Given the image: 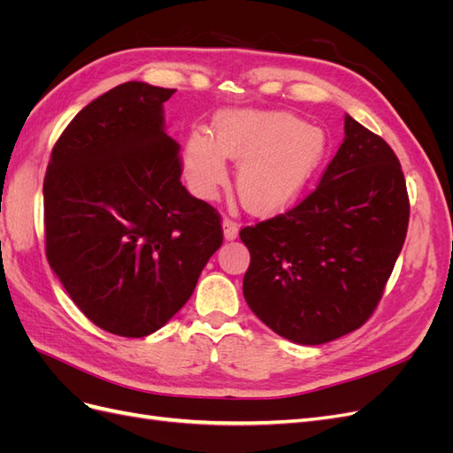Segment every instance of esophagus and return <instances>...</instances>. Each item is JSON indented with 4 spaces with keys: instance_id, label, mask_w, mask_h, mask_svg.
Returning <instances> with one entry per match:
<instances>
[{
    "instance_id": "esophagus-1",
    "label": "esophagus",
    "mask_w": 453,
    "mask_h": 453,
    "mask_svg": "<svg viewBox=\"0 0 453 453\" xmlns=\"http://www.w3.org/2000/svg\"><path fill=\"white\" fill-rule=\"evenodd\" d=\"M223 234L225 240H236L238 238V223L230 221V219H223Z\"/></svg>"
}]
</instances>
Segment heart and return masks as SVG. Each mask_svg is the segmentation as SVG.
Masks as SVG:
<instances>
[{"instance_id": "obj_1", "label": "heart", "mask_w": 453, "mask_h": 453, "mask_svg": "<svg viewBox=\"0 0 453 453\" xmlns=\"http://www.w3.org/2000/svg\"><path fill=\"white\" fill-rule=\"evenodd\" d=\"M326 135L285 111L225 109L213 138L195 132L185 145V175L193 193L213 200L228 181L226 160L238 162L236 188L245 208L272 215L289 208L321 168Z\"/></svg>"}]
</instances>
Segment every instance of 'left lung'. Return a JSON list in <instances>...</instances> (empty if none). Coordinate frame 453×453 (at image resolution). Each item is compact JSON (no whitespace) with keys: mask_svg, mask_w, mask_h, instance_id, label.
I'll return each mask as SVG.
<instances>
[{"mask_svg":"<svg viewBox=\"0 0 453 453\" xmlns=\"http://www.w3.org/2000/svg\"><path fill=\"white\" fill-rule=\"evenodd\" d=\"M344 134L313 193L240 232L251 255L245 303L295 344L318 346L359 328L406 238L410 203L399 158L349 115Z\"/></svg>","mask_w":453,"mask_h":453,"instance_id":"left-lung-1","label":"left lung"}]
</instances>
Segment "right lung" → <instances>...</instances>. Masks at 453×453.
I'll list each match as a JSON object with an SVG mask.
<instances>
[{"instance_id": "obj_1", "label": "right lung", "mask_w": 453, "mask_h": 453, "mask_svg": "<svg viewBox=\"0 0 453 453\" xmlns=\"http://www.w3.org/2000/svg\"><path fill=\"white\" fill-rule=\"evenodd\" d=\"M173 92L128 81L102 94L62 132L43 181L52 272L96 326L127 338L166 325L223 243L221 217L180 181L162 107Z\"/></svg>"}]
</instances>
